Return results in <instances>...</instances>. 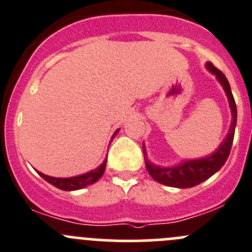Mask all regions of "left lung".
Returning a JSON list of instances; mask_svg holds the SVG:
<instances>
[{"label":"left lung","mask_w":252,"mask_h":252,"mask_svg":"<svg viewBox=\"0 0 252 252\" xmlns=\"http://www.w3.org/2000/svg\"><path fill=\"white\" fill-rule=\"evenodd\" d=\"M206 67L211 74H213L217 77L219 84L223 86L226 97H228L229 107H230L231 111V123L228 134H226L225 139L221 141L220 145L218 146V149L211 155L204 156V158H201L183 160L177 165L168 166V167L155 165L150 160H148L145 144L143 143V153L144 158H145L146 170L156 182L176 188L194 187V186L199 185L203 181L208 180L216 172H218L221 166L225 163L226 158L230 154V149L234 140V133H235L236 118H238L235 99H234L233 94H231L230 85H229L225 75L220 70L217 69L212 63H207Z\"/></svg>","instance_id":"1"}]
</instances>
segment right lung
Masks as SVG:
<instances>
[{
    "label": "right lung",
    "instance_id": "right-lung-1",
    "mask_svg": "<svg viewBox=\"0 0 252 252\" xmlns=\"http://www.w3.org/2000/svg\"><path fill=\"white\" fill-rule=\"evenodd\" d=\"M118 131L119 129H117V130L114 131L111 141L113 140V138L117 135ZM106 163H107V158H104L103 162H102L98 167L94 168V170L89 171V172L86 173H82V175L72 176V177H66V178L51 177V176L44 175V173L39 172V171H36V172H38L39 175L46 181V182L55 186V187L59 188V189H63V191H76V189H81V188L87 187V186L94 185V182H97V181H98L99 178L102 177V175L104 173V170H106Z\"/></svg>",
    "mask_w": 252,
    "mask_h": 252
}]
</instances>
